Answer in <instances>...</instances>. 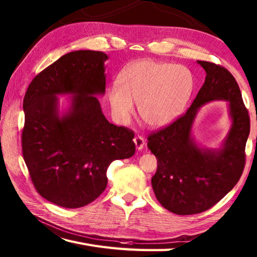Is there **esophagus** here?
I'll use <instances>...</instances> for the list:
<instances>
[{"instance_id":"1","label":"esophagus","mask_w":257,"mask_h":257,"mask_svg":"<svg viewBox=\"0 0 257 257\" xmlns=\"http://www.w3.org/2000/svg\"><path fill=\"white\" fill-rule=\"evenodd\" d=\"M134 143H135L136 147H137V149L141 150L146 145V140H145L143 136H136L135 139H134Z\"/></svg>"}]
</instances>
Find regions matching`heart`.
<instances>
[{
    "label": "heart",
    "instance_id": "heart-1",
    "mask_svg": "<svg viewBox=\"0 0 257 257\" xmlns=\"http://www.w3.org/2000/svg\"><path fill=\"white\" fill-rule=\"evenodd\" d=\"M194 78L183 65L141 59L125 66L118 85L108 88L111 110L119 122L127 123L135 112L151 127H162L176 120L184 110L193 91Z\"/></svg>",
    "mask_w": 257,
    "mask_h": 257
}]
</instances>
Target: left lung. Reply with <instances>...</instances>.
Returning <instances> with one entry per match:
<instances>
[{
    "label": "left lung",
    "mask_w": 257,
    "mask_h": 257,
    "mask_svg": "<svg viewBox=\"0 0 257 257\" xmlns=\"http://www.w3.org/2000/svg\"><path fill=\"white\" fill-rule=\"evenodd\" d=\"M198 63L206 76L187 112L148 136V148L158 160L152 189L160 204L178 215L209 210L235 187L245 167L250 127L248 110L233 75L221 65ZM216 99L229 101L232 127L222 150L202 151L190 139V128L197 109Z\"/></svg>",
    "instance_id": "8db88e82"
}]
</instances>
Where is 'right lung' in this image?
<instances>
[{"mask_svg": "<svg viewBox=\"0 0 257 257\" xmlns=\"http://www.w3.org/2000/svg\"><path fill=\"white\" fill-rule=\"evenodd\" d=\"M102 52L75 51L37 74L25 92L22 152L36 191L47 201L77 209L107 187V169L136 151L135 133L110 123L95 95L105 94ZM74 94L59 117L56 94Z\"/></svg>", "mask_w": 257, "mask_h": 257, "instance_id": "obj_1", "label": "right lung"}]
</instances>
